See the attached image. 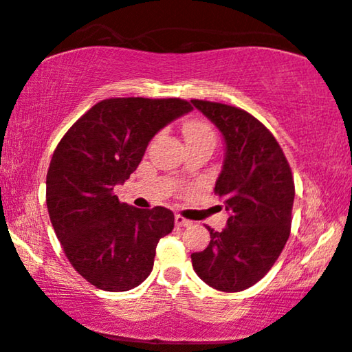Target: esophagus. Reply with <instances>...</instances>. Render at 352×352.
Returning <instances> with one entry per match:
<instances>
[{"mask_svg":"<svg viewBox=\"0 0 352 352\" xmlns=\"http://www.w3.org/2000/svg\"><path fill=\"white\" fill-rule=\"evenodd\" d=\"M175 224H177V226L184 228V226H190L192 221H190V219H187V218H184L182 214H175Z\"/></svg>","mask_w":352,"mask_h":352,"instance_id":"1","label":"esophagus"}]
</instances>
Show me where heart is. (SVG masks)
Instances as JSON below:
<instances>
[{
	"label": "heart",
	"instance_id": "obj_1",
	"mask_svg": "<svg viewBox=\"0 0 352 352\" xmlns=\"http://www.w3.org/2000/svg\"><path fill=\"white\" fill-rule=\"evenodd\" d=\"M184 138L187 144L195 142H217V133L214 128L205 120H190L182 128Z\"/></svg>",
	"mask_w": 352,
	"mask_h": 352
}]
</instances>
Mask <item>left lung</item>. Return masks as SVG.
Returning <instances> with one entry per match:
<instances>
[{
    "label": "left lung",
    "instance_id": "1",
    "mask_svg": "<svg viewBox=\"0 0 352 352\" xmlns=\"http://www.w3.org/2000/svg\"><path fill=\"white\" fill-rule=\"evenodd\" d=\"M192 104L226 142L214 193L230 211L223 231H210L205 251L192 254L195 272L221 292L252 287L272 269L290 236L295 184L274 134L244 109L214 101Z\"/></svg>",
    "mask_w": 352,
    "mask_h": 352
}]
</instances>
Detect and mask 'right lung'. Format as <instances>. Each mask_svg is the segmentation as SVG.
Returning <instances> with one entry per match:
<instances>
[{"label":"right lung","mask_w":352,"mask_h":352,"mask_svg":"<svg viewBox=\"0 0 352 352\" xmlns=\"http://www.w3.org/2000/svg\"><path fill=\"white\" fill-rule=\"evenodd\" d=\"M192 109L180 98L103 100L55 147L45 180L50 223L67 259L96 289L131 290L152 272L173 213L121 203L114 185L129 179L164 126Z\"/></svg>","instance_id":"1"}]
</instances>
